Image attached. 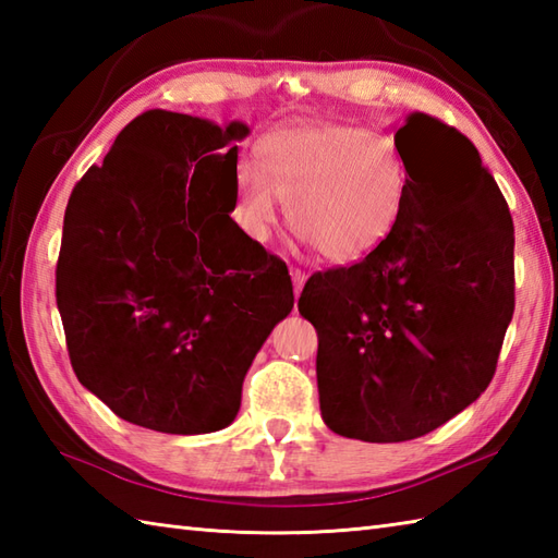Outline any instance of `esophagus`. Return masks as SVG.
Segmentation results:
<instances>
[{
  "label": "esophagus",
  "instance_id": "esophagus-1",
  "mask_svg": "<svg viewBox=\"0 0 558 558\" xmlns=\"http://www.w3.org/2000/svg\"><path fill=\"white\" fill-rule=\"evenodd\" d=\"M290 276H292V282H294V294H302V288H304V280H306V272L302 270V268H298V266H292L290 268Z\"/></svg>",
  "mask_w": 558,
  "mask_h": 558
}]
</instances>
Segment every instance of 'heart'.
Wrapping results in <instances>:
<instances>
[{"label":"heart","mask_w":558,"mask_h":558,"mask_svg":"<svg viewBox=\"0 0 558 558\" xmlns=\"http://www.w3.org/2000/svg\"><path fill=\"white\" fill-rule=\"evenodd\" d=\"M278 198L318 254L354 264L396 232L408 201V170L393 141L362 126L286 129L264 141L260 170H240V216L260 242L276 228Z\"/></svg>","instance_id":"obj_1"}]
</instances>
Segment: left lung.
<instances>
[{
	"instance_id": "left-lung-1",
	"label": "left lung",
	"mask_w": 558,
	"mask_h": 558,
	"mask_svg": "<svg viewBox=\"0 0 558 558\" xmlns=\"http://www.w3.org/2000/svg\"><path fill=\"white\" fill-rule=\"evenodd\" d=\"M393 138L408 170L396 232L314 272L298 302L318 333L324 422L369 444L424 436L475 402L515 310L513 218L475 144L424 112Z\"/></svg>"
}]
</instances>
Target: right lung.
<instances>
[{"instance_id":"obj_1","label":"right lung","mask_w":558,"mask_h":558,"mask_svg":"<svg viewBox=\"0 0 558 558\" xmlns=\"http://www.w3.org/2000/svg\"><path fill=\"white\" fill-rule=\"evenodd\" d=\"M242 122L148 110L76 182L54 270L78 381L162 434L225 429L294 304L286 260L230 218Z\"/></svg>"}]
</instances>
